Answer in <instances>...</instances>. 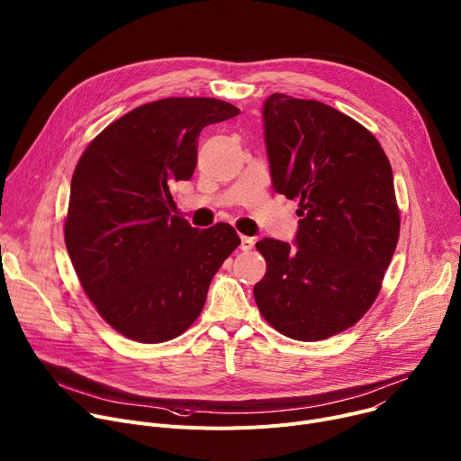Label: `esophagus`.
<instances>
[{
	"label": "esophagus",
	"mask_w": 461,
	"mask_h": 461,
	"mask_svg": "<svg viewBox=\"0 0 461 461\" xmlns=\"http://www.w3.org/2000/svg\"><path fill=\"white\" fill-rule=\"evenodd\" d=\"M241 250H250L252 247H254V238H250V236H241Z\"/></svg>",
	"instance_id": "esophagus-1"
}]
</instances>
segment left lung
<instances>
[{
	"mask_svg": "<svg viewBox=\"0 0 461 461\" xmlns=\"http://www.w3.org/2000/svg\"><path fill=\"white\" fill-rule=\"evenodd\" d=\"M273 188L298 201L296 249L264 238L254 285L264 319L294 340H322L372 308L399 240L392 167L363 124L319 100L273 93L264 104Z\"/></svg>",
	"mask_w": 461,
	"mask_h": 461,
	"instance_id": "obj_1",
	"label": "left lung"
}]
</instances>
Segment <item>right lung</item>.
<instances>
[{
  "label": "right lung",
  "instance_id": "add662e5",
  "mask_svg": "<svg viewBox=\"0 0 461 461\" xmlns=\"http://www.w3.org/2000/svg\"><path fill=\"white\" fill-rule=\"evenodd\" d=\"M240 110L207 96L148 102L102 130L71 179L64 238L98 315L126 339L158 344L199 317L212 276L241 243L229 223L199 230L172 185L197 165V137Z\"/></svg>",
  "mask_w": 461,
  "mask_h": 461
}]
</instances>
